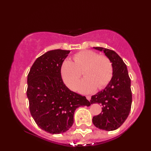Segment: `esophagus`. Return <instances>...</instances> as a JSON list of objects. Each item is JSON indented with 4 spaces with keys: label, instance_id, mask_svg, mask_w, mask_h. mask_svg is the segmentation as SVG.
<instances>
[{
    "label": "esophagus",
    "instance_id": "1",
    "mask_svg": "<svg viewBox=\"0 0 151 151\" xmlns=\"http://www.w3.org/2000/svg\"><path fill=\"white\" fill-rule=\"evenodd\" d=\"M86 98H87V99H88V101H90L91 100V96L87 95V96H86Z\"/></svg>",
    "mask_w": 151,
    "mask_h": 151
}]
</instances>
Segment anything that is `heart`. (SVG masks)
<instances>
[{"instance_id": "obj_1", "label": "heart", "mask_w": 151, "mask_h": 151, "mask_svg": "<svg viewBox=\"0 0 151 151\" xmlns=\"http://www.w3.org/2000/svg\"><path fill=\"white\" fill-rule=\"evenodd\" d=\"M85 78L78 83L80 92L86 93L95 88L105 87L112 77L113 66L106 55H98L92 50H85L74 54L73 61L64 60L60 67V74L64 83L74 90L82 73Z\"/></svg>"}]
</instances>
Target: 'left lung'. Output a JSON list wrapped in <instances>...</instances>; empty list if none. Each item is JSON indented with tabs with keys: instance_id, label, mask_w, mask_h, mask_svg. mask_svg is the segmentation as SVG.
Listing matches in <instances>:
<instances>
[{
	"instance_id": "8db88e82",
	"label": "left lung",
	"mask_w": 151,
	"mask_h": 151,
	"mask_svg": "<svg viewBox=\"0 0 151 151\" xmlns=\"http://www.w3.org/2000/svg\"><path fill=\"white\" fill-rule=\"evenodd\" d=\"M103 51L113 66V76L104 89L93 95L91 104L102 105L100 114L93 117V123L99 129L111 131L117 129L129 116L132 105L130 78L126 64L115 51L103 47H93Z\"/></svg>"
}]
</instances>
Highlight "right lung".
Wrapping results in <instances>:
<instances>
[{
  "mask_svg": "<svg viewBox=\"0 0 151 151\" xmlns=\"http://www.w3.org/2000/svg\"><path fill=\"white\" fill-rule=\"evenodd\" d=\"M70 50L48 51L37 58L28 75L27 91L30 114L40 129L50 134L68 130L74 123V113L91 102L70 91L64 84L60 67Z\"/></svg>",
  "mask_w": 151,
  "mask_h": 151,
  "instance_id": "obj_1",
  "label": "right lung"
}]
</instances>
